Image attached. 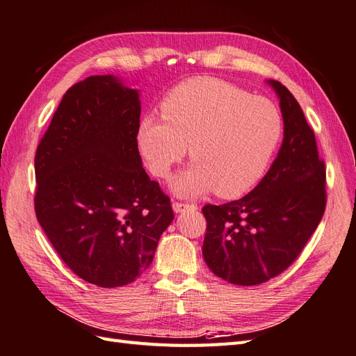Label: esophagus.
Listing matches in <instances>:
<instances>
[{
  "label": "esophagus",
  "instance_id": "obj_1",
  "mask_svg": "<svg viewBox=\"0 0 356 356\" xmlns=\"http://www.w3.org/2000/svg\"><path fill=\"white\" fill-rule=\"evenodd\" d=\"M172 209H175L176 213H181V212H186V211H194V209H197V206L195 204L175 202V203H172Z\"/></svg>",
  "mask_w": 356,
  "mask_h": 356
}]
</instances>
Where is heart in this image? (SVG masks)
Returning <instances> with one entry per match:
<instances>
[{
    "mask_svg": "<svg viewBox=\"0 0 356 356\" xmlns=\"http://www.w3.org/2000/svg\"><path fill=\"white\" fill-rule=\"evenodd\" d=\"M161 118L144 117L136 141L147 167L168 179L189 147L193 161L172 189L197 197L215 189L236 198L259 184L282 136L280 108L215 78H195L172 88L161 104Z\"/></svg>",
    "mask_w": 356,
    "mask_h": 356,
    "instance_id": "b5f03b06",
    "label": "heart"
}]
</instances>
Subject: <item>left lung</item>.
Segmentation results:
<instances>
[{
	"instance_id": "8db88e82",
	"label": "left lung",
	"mask_w": 356,
	"mask_h": 356,
	"mask_svg": "<svg viewBox=\"0 0 356 356\" xmlns=\"http://www.w3.org/2000/svg\"><path fill=\"white\" fill-rule=\"evenodd\" d=\"M275 90L284 138L266 176L250 194L221 206L206 204L203 257L216 277L257 286L293 263L321 222L326 206V170L314 132L293 95Z\"/></svg>"
}]
</instances>
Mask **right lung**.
<instances>
[{
	"mask_svg": "<svg viewBox=\"0 0 356 356\" xmlns=\"http://www.w3.org/2000/svg\"><path fill=\"white\" fill-rule=\"evenodd\" d=\"M138 90L113 75L72 86L35 152V216L79 278L111 289L150 266L175 213L143 168Z\"/></svg>",
	"mask_w": 356,
	"mask_h": 356,
	"instance_id": "add662e5",
	"label": "right lung"
}]
</instances>
